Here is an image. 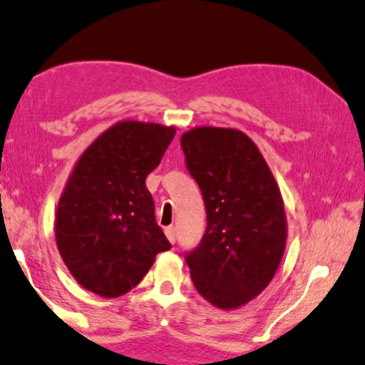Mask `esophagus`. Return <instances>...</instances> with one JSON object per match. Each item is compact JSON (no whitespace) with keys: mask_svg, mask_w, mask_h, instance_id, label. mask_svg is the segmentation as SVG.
I'll return each instance as SVG.
<instances>
[{"mask_svg":"<svg viewBox=\"0 0 365 365\" xmlns=\"http://www.w3.org/2000/svg\"><path fill=\"white\" fill-rule=\"evenodd\" d=\"M165 234L166 237H168V240L171 242V244H175L176 242V227L175 226H168L165 229Z\"/></svg>","mask_w":365,"mask_h":365,"instance_id":"esophagus-1","label":"esophagus"}]
</instances>
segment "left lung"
I'll use <instances>...</instances> for the list:
<instances>
[{
	"label": "left lung",
	"instance_id": "obj_1",
	"mask_svg": "<svg viewBox=\"0 0 365 365\" xmlns=\"http://www.w3.org/2000/svg\"><path fill=\"white\" fill-rule=\"evenodd\" d=\"M181 145L207 210L205 234L186 255L190 277L216 308H240L269 285L284 257L282 195L245 133L199 126L182 134Z\"/></svg>",
	"mask_w": 365,
	"mask_h": 365
}]
</instances>
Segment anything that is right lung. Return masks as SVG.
I'll return each mask as SVG.
<instances>
[{
    "mask_svg": "<svg viewBox=\"0 0 365 365\" xmlns=\"http://www.w3.org/2000/svg\"><path fill=\"white\" fill-rule=\"evenodd\" d=\"M175 134V126L118 121L73 166L57 205L56 244L76 282L96 295H125L171 248L145 178Z\"/></svg>",
    "mask_w": 365,
    "mask_h": 365,
    "instance_id": "obj_1",
    "label": "right lung"
}]
</instances>
